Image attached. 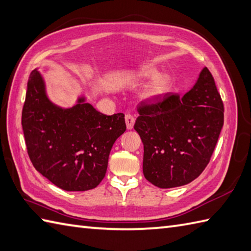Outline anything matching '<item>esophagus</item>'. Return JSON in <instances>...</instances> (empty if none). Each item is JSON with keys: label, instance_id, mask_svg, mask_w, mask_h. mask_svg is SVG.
I'll return each instance as SVG.
<instances>
[{"label": "esophagus", "instance_id": "obj_1", "mask_svg": "<svg viewBox=\"0 0 251 251\" xmlns=\"http://www.w3.org/2000/svg\"><path fill=\"white\" fill-rule=\"evenodd\" d=\"M135 118L131 115H126V129L127 130H132L133 126H134Z\"/></svg>", "mask_w": 251, "mask_h": 251}]
</instances>
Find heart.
I'll return each mask as SVG.
<instances>
[{
	"label": "heart",
	"instance_id": "b5f03b06",
	"mask_svg": "<svg viewBox=\"0 0 251 251\" xmlns=\"http://www.w3.org/2000/svg\"><path fill=\"white\" fill-rule=\"evenodd\" d=\"M134 79L139 82H150L140 95V99L147 103H154L165 97L172 91L173 80L169 75H161V71L151 66H144L137 69Z\"/></svg>",
	"mask_w": 251,
	"mask_h": 251
}]
</instances>
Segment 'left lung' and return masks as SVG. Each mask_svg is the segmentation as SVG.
I'll return each instance as SVG.
<instances>
[{
	"label": "left lung",
	"mask_w": 251,
	"mask_h": 251,
	"mask_svg": "<svg viewBox=\"0 0 251 251\" xmlns=\"http://www.w3.org/2000/svg\"><path fill=\"white\" fill-rule=\"evenodd\" d=\"M134 129L144 145L143 173L160 188L185 185L201 176L222 130L224 108L214 79L202 68L184 94L143 103Z\"/></svg>",
	"instance_id": "8db88e82"
}]
</instances>
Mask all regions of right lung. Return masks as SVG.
<instances>
[{
  "instance_id": "1",
  "label": "right lung",
  "mask_w": 251,
  "mask_h": 251,
  "mask_svg": "<svg viewBox=\"0 0 251 251\" xmlns=\"http://www.w3.org/2000/svg\"><path fill=\"white\" fill-rule=\"evenodd\" d=\"M22 126L33 167L68 192L99 185L106 175L111 147L126 129L124 114H101L84 94L71 107L55 104L39 68L29 76Z\"/></svg>"
}]
</instances>
